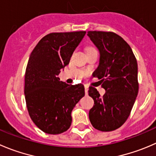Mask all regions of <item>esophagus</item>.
Listing matches in <instances>:
<instances>
[{"label": "esophagus", "mask_w": 156, "mask_h": 156, "mask_svg": "<svg viewBox=\"0 0 156 156\" xmlns=\"http://www.w3.org/2000/svg\"><path fill=\"white\" fill-rule=\"evenodd\" d=\"M84 91H85V94H87V92H88V86L85 85L84 86Z\"/></svg>", "instance_id": "34e87169"}]
</instances>
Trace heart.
Wrapping results in <instances>:
<instances>
[{"instance_id":"1","label":"heart","mask_w":156,"mask_h":156,"mask_svg":"<svg viewBox=\"0 0 156 156\" xmlns=\"http://www.w3.org/2000/svg\"><path fill=\"white\" fill-rule=\"evenodd\" d=\"M93 49H94V48H93V47H88V48H87V50H86V51H87H87L93 50Z\"/></svg>"}]
</instances>
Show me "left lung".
<instances>
[{
	"label": "left lung",
	"instance_id": "8db88e82",
	"mask_svg": "<svg viewBox=\"0 0 156 156\" xmlns=\"http://www.w3.org/2000/svg\"><path fill=\"white\" fill-rule=\"evenodd\" d=\"M87 36L100 51L94 77L101 79L106 90L101 98L95 87H89L88 94L94 101L89 120L98 130L110 132L126 121L138 94L136 58L129 44L115 33L88 31Z\"/></svg>",
	"mask_w": 156,
	"mask_h": 156
}]
</instances>
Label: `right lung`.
Wrapping results in <instances>:
<instances>
[{"mask_svg": "<svg viewBox=\"0 0 156 156\" xmlns=\"http://www.w3.org/2000/svg\"><path fill=\"white\" fill-rule=\"evenodd\" d=\"M85 33H49L30 54L25 73L26 104L31 120L46 133L55 135L68 130L72 124L71 113L84 96L83 84H67L58 75Z\"/></svg>", "mask_w": 156, "mask_h": 156, "instance_id": "1", "label": "right lung"}]
</instances>
